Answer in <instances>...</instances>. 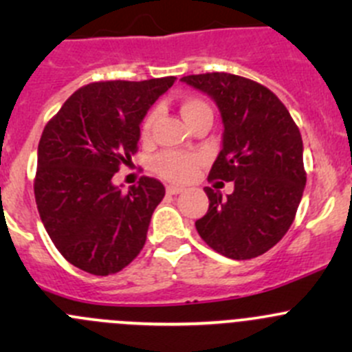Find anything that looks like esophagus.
<instances>
[{"label":"esophagus","instance_id":"1","mask_svg":"<svg viewBox=\"0 0 352 352\" xmlns=\"http://www.w3.org/2000/svg\"><path fill=\"white\" fill-rule=\"evenodd\" d=\"M184 192L182 187H177V186H166V194H170V196H177V194Z\"/></svg>","mask_w":352,"mask_h":352}]
</instances>
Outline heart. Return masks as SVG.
I'll list each match as a JSON object with an SVG mask.
<instances>
[{"label": "heart", "mask_w": 352, "mask_h": 352, "mask_svg": "<svg viewBox=\"0 0 352 352\" xmlns=\"http://www.w3.org/2000/svg\"><path fill=\"white\" fill-rule=\"evenodd\" d=\"M202 112H211L209 105L206 102L199 100V98H186L180 104V113H182L184 120L189 122L190 119L199 116ZM155 122V112H150L141 122V136L148 138L151 133V127ZM199 158L194 155L177 153V151H165V153L158 155L155 160V168L165 179L172 180V182H186L194 175L197 168Z\"/></svg>", "instance_id": "b5f03b06"}]
</instances>
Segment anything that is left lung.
Masks as SVG:
<instances>
[{"label":"left lung","mask_w":352,"mask_h":352,"mask_svg":"<svg viewBox=\"0 0 352 352\" xmlns=\"http://www.w3.org/2000/svg\"><path fill=\"white\" fill-rule=\"evenodd\" d=\"M184 83L214 100L221 151L209 180L235 184L226 197L206 187L209 209L196 230L212 250L235 261L262 255L293 223L303 196V141L283 102L257 81L230 73L190 74Z\"/></svg>","instance_id":"8db88e82"}]
</instances>
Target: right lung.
Returning a JSON list of instances; mask_svg holds the SVG:
<instances>
[{
    "label": "right lung",
    "instance_id": "1",
    "mask_svg": "<svg viewBox=\"0 0 352 352\" xmlns=\"http://www.w3.org/2000/svg\"><path fill=\"white\" fill-rule=\"evenodd\" d=\"M173 83L175 76L90 83L44 127L35 202L52 243L74 267L116 274L144 247L165 187L141 177L124 192L112 177L138 151L144 116Z\"/></svg>",
    "mask_w": 352,
    "mask_h": 352
}]
</instances>
